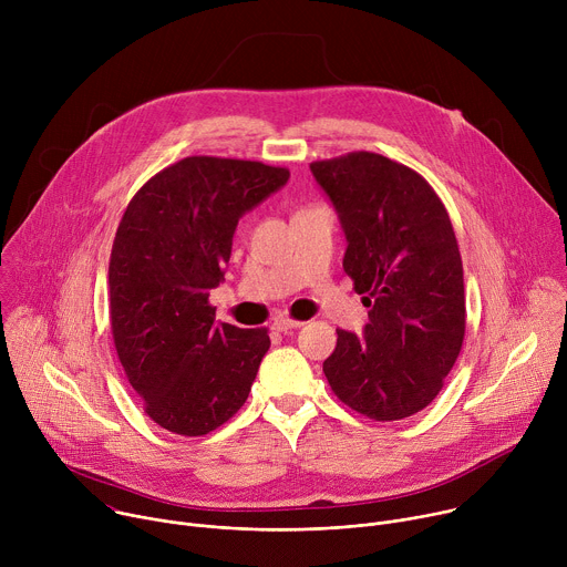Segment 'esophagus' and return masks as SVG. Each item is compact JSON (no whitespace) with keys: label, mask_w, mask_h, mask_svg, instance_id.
<instances>
[{"label":"esophagus","mask_w":567,"mask_h":567,"mask_svg":"<svg viewBox=\"0 0 567 567\" xmlns=\"http://www.w3.org/2000/svg\"><path fill=\"white\" fill-rule=\"evenodd\" d=\"M300 326H302L300 320H293V318H289V316H278V318H274V330H278V332L296 330V328H300Z\"/></svg>","instance_id":"34e87169"}]
</instances>
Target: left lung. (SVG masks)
<instances>
[{
    "label": "left lung",
    "mask_w": 567,
    "mask_h": 567,
    "mask_svg": "<svg viewBox=\"0 0 567 567\" xmlns=\"http://www.w3.org/2000/svg\"><path fill=\"white\" fill-rule=\"evenodd\" d=\"M309 168L339 213L343 269L370 316L363 337L337 330L322 372L359 415L411 417L437 396L464 341V276L451 217L422 175L388 156L361 150Z\"/></svg>",
    "instance_id": "8db88e82"
}]
</instances>
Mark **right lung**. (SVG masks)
Returning a JSON list of instances; mask_svg holds the SVG:
<instances>
[{"mask_svg": "<svg viewBox=\"0 0 567 567\" xmlns=\"http://www.w3.org/2000/svg\"><path fill=\"white\" fill-rule=\"evenodd\" d=\"M289 179L260 161L186 156L127 204L110 258V320L118 361L147 417L199 437L228 422L251 392L267 328L215 322L239 217Z\"/></svg>", "mask_w": 567, "mask_h": 567, "instance_id": "1", "label": "right lung"}]
</instances>
